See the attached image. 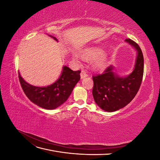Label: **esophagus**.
<instances>
[{"mask_svg": "<svg viewBox=\"0 0 160 160\" xmlns=\"http://www.w3.org/2000/svg\"><path fill=\"white\" fill-rule=\"evenodd\" d=\"M80 76H81V79H83L84 78H85V77H87L88 76V75L87 74V72L85 71H82L81 74H80Z\"/></svg>", "mask_w": 160, "mask_h": 160, "instance_id": "34e87169", "label": "esophagus"}]
</instances>
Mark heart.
Segmentation results:
<instances>
[{"label": "heart", "mask_w": 160, "mask_h": 160, "mask_svg": "<svg viewBox=\"0 0 160 160\" xmlns=\"http://www.w3.org/2000/svg\"><path fill=\"white\" fill-rule=\"evenodd\" d=\"M81 56L85 59L92 60L95 59L93 62V67L97 70H102L107 67L108 65V59L104 55V52L102 49L97 47L86 48L81 52ZM72 59L75 62L79 61V58L75 53L72 55Z\"/></svg>", "instance_id": "heart-1"}]
</instances>
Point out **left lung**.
Here are the masks:
<instances>
[{"mask_svg": "<svg viewBox=\"0 0 160 160\" xmlns=\"http://www.w3.org/2000/svg\"><path fill=\"white\" fill-rule=\"evenodd\" d=\"M136 51L135 63L132 72L127 76H119L111 65L104 73L93 77L92 91L95 102L108 112H113L124 108L136 95L141 85L143 75V56L136 42L129 38L125 41Z\"/></svg>", "mask_w": 160, "mask_h": 160, "instance_id": "obj_1", "label": "left lung"}]
</instances>
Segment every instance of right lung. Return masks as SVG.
<instances>
[{
  "instance_id": "1",
  "label": "right lung",
  "mask_w": 160,
  "mask_h": 160,
  "mask_svg": "<svg viewBox=\"0 0 160 160\" xmlns=\"http://www.w3.org/2000/svg\"><path fill=\"white\" fill-rule=\"evenodd\" d=\"M58 42L57 38L48 35ZM80 71H73L63 66L61 74L55 83L47 87H37L28 83L18 72L23 91L31 102L41 108L52 110L63 104L69 98L75 86L80 80Z\"/></svg>"
}]
</instances>
